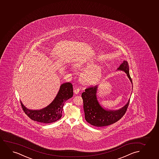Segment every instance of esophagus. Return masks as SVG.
<instances>
[{
  "label": "esophagus",
  "mask_w": 159,
  "mask_h": 159,
  "mask_svg": "<svg viewBox=\"0 0 159 159\" xmlns=\"http://www.w3.org/2000/svg\"><path fill=\"white\" fill-rule=\"evenodd\" d=\"M79 92H80V89L78 87H76V88H75V90H74V93H75V94H78L79 93Z\"/></svg>",
  "instance_id": "1"
}]
</instances>
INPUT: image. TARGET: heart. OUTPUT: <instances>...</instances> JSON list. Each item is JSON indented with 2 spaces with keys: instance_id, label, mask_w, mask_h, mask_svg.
<instances>
[{
  "instance_id": "1",
  "label": "heart",
  "mask_w": 159,
  "mask_h": 159,
  "mask_svg": "<svg viewBox=\"0 0 159 159\" xmlns=\"http://www.w3.org/2000/svg\"><path fill=\"white\" fill-rule=\"evenodd\" d=\"M95 60L89 58L82 63L77 64L79 69H87L82 73L81 80L87 84H92L98 80L102 72L101 66L98 64H95Z\"/></svg>"
}]
</instances>
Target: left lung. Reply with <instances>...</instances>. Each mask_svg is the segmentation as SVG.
Wrapping results in <instances>:
<instances>
[{
    "label": "left lung",
    "instance_id": "obj_1",
    "mask_svg": "<svg viewBox=\"0 0 159 159\" xmlns=\"http://www.w3.org/2000/svg\"><path fill=\"white\" fill-rule=\"evenodd\" d=\"M118 70L124 71L132 84L129 73V66L126 61H124ZM97 89L98 86L88 87L81 95L85 120L92 125L97 127L109 125L116 123L125 114L129 100L125 106L119 110H106L100 106L98 101L96 95Z\"/></svg>",
    "mask_w": 159,
    "mask_h": 159
}]
</instances>
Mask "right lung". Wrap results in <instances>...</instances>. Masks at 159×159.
Returning a JSON list of instances; mask_svg holds the SVG:
<instances>
[{"instance_id": "1", "label": "right lung", "mask_w": 159, "mask_h": 159, "mask_svg": "<svg viewBox=\"0 0 159 159\" xmlns=\"http://www.w3.org/2000/svg\"><path fill=\"white\" fill-rule=\"evenodd\" d=\"M73 91L72 84L66 82L61 85L55 100L45 108L39 110H30L20 102L21 106L24 112L31 120L43 123H51L61 118L64 104L65 101L72 97Z\"/></svg>"}]
</instances>
